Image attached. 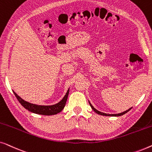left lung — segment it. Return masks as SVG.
Wrapping results in <instances>:
<instances>
[{
  "label": "left lung",
  "mask_w": 152,
  "mask_h": 152,
  "mask_svg": "<svg viewBox=\"0 0 152 152\" xmlns=\"http://www.w3.org/2000/svg\"><path fill=\"white\" fill-rule=\"evenodd\" d=\"M88 102H89V104H90V106H91V107L92 108V109L93 110V111H94L95 112V113H97V114H99V115H104V116H113V117H118V116H121V115H124V114L126 113H127L128 111H129L130 110L132 109V107H131V108H129V109L128 110H126V111H124V112H122V113H118V114H108V113H103V112H100V111H99L98 110H97L96 109H95V108L93 107V105L91 104L90 102L88 101Z\"/></svg>",
  "instance_id": "1"
}]
</instances>
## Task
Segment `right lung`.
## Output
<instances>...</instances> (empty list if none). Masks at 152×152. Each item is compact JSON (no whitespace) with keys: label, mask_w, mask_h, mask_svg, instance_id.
Returning a JSON list of instances; mask_svg holds the SVG:
<instances>
[{"label":"right lung","mask_w":152,"mask_h":152,"mask_svg":"<svg viewBox=\"0 0 152 152\" xmlns=\"http://www.w3.org/2000/svg\"><path fill=\"white\" fill-rule=\"evenodd\" d=\"M13 93H14V95H15V96L17 98L18 102L20 103V104L25 109L28 110L29 111L32 112L34 113L39 114V115H52L60 113L64 109V108L66 105V101H67L68 93H69V88H68L66 95H64V97L62 98L61 100L58 103L55 104L53 105H38L35 104L28 102L23 99L20 96H18L14 91H13Z\"/></svg>","instance_id":"obj_1"}]
</instances>
